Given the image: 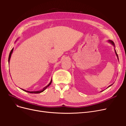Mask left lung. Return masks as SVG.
<instances>
[{
	"mask_svg": "<svg viewBox=\"0 0 126 126\" xmlns=\"http://www.w3.org/2000/svg\"><path fill=\"white\" fill-rule=\"evenodd\" d=\"M108 43H110L111 44V45H112L113 46V47H114V48H115V54H116V56H117V58H118V60H119V58H118V55H117V52H116V50H115V44H114V43H113V41H112V40H109L108 41ZM113 84H112V85H110V86H109V87H108V88H109V87H110L111 86V85H112ZM101 92V91H100Z\"/></svg>",
	"mask_w": 126,
	"mask_h": 126,
	"instance_id": "1",
	"label": "left lung"
}]
</instances>
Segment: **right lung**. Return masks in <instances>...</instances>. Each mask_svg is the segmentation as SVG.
<instances>
[{
    "mask_svg": "<svg viewBox=\"0 0 126 126\" xmlns=\"http://www.w3.org/2000/svg\"><path fill=\"white\" fill-rule=\"evenodd\" d=\"M13 50H14V48H13L12 49V50H11V51H10V54H9V58H8V63H9V62H10V58H11V54H12V53H13ZM51 82H52V79H51V81H50V82H49V84L47 85V86H46L45 87H44V88L42 89V90H39V91H27V90H25V89H21L22 90H24V91H26V92H27V93H31V94H39V93H42V92H43V91L47 88V87H48L49 86H50V85L51 84Z\"/></svg>",
    "mask_w": 126,
    "mask_h": 126,
    "instance_id": "obj_1",
    "label": "right lung"
}]
</instances>
